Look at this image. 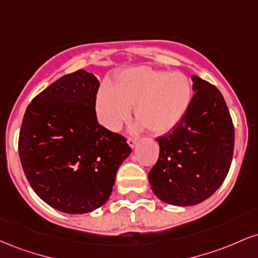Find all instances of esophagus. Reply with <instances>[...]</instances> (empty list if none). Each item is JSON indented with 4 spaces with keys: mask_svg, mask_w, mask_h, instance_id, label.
<instances>
[{
    "mask_svg": "<svg viewBox=\"0 0 258 258\" xmlns=\"http://www.w3.org/2000/svg\"><path fill=\"white\" fill-rule=\"evenodd\" d=\"M137 139H135V138H128L127 139V144H128L130 147L131 148H135L136 146H137Z\"/></svg>",
    "mask_w": 258,
    "mask_h": 258,
    "instance_id": "obj_1",
    "label": "esophagus"
}]
</instances>
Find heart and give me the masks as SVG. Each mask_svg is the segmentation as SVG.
<instances>
[{
	"label": "heart",
	"mask_w": 258,
	"mask_h": 258,
	"mask_svg": "<svg viewBox=\"0 0 258 258\" xmlns=\"http://www.w3.org/2000/svg\"><path fill=\"white\" fill-rule=\"evenodd\" d=\"M193 97L190 80L182 73H166L149 68H132L119 74L114 87L103 86L97 96L99 122L117 131L131 116L138 128L156 135L170 132L185 116Z\"/></svg>",
	"instance_id": "heart-1"
}]
</instances>
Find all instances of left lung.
Listing matches in <instances>:
<instances>
[{
  "instance_id": "left-lung-1",
  "label": "left lung",
  "mask_w": 258,
  "mask_h": 258,
  "mask_svg": "<svg viewBox=\"0 0 258 258\" xmlns=\"http://www.w3.org/2000/svg\"><path fill=\"white\" fill-rule=\"evenodd\" d=\"M194 97L185 116L158 141V162L148 178L162 203L193 206L226 179L233 159L234 127L226 100L214 85L191 75Z\"/></svg>"
}]
</instances>
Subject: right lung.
<instances>
[{"label":"right lung","mask_w":258,"mask_h":258,"mask_svg":"<svg viewBox=\"0 0 258 258\" xmlns=\"http://www.w3.org/2000/svg\"><path fill=\"white\" fill-rule=\"evenodd\" d=\"M98 88L93 74H68L32 99L23 119L19 156L26 179L40 199L64 214L104 205L132 152L125 137L97 121Z\"/></svg>","instance_id":"obj_1"}]
</instances>
